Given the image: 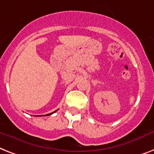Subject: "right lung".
Returning <instances> with one entry per match:
<instances>
[{
	"mask_svg": "<svg viewBox=\"0 0 154 154\" xmlns=\"http://www.w3.org/2000/svg\"><path fill=\"white\" fill-rule=\"evenodd\" d=\"M57 111V110H55V111L54 112H52V113H50V114H46V116H48V115H51V114H54V113H55V112H56Z\"/></svg>",
	"mask_w": 154,
	"mask_h": 154,
	"instance_id": "right-lung-1",
	"label": "right lung"
}]
</instances>
